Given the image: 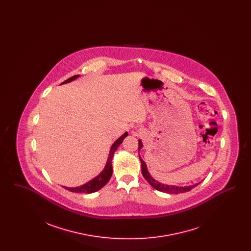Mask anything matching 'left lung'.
<instances>
[{
    "label": "left lung",
    "mask_w": 251,
    "mask_h": 251,
    "mask_svg": "<svg viewBox=\"0 0 251 251\" xmlns=\"http://www.w3.org/2000/svg\"><path fill=\"white\" fill-rule=\"evenodd\" d=\"M138 144H139L138 150H140V149L143 147L141 140L138 141ZM139 158H140V161H141V170H142V174H143L144 178H145V179H146L153 188H155L156 190H158V191L165 192V193H169V194L184 193V192L190 191L191 189L195 188L197 185H199V184L201 183V182H200V183H196V184H193V185H190V186H184V187H182V186H181V187H179V186H174V185H167V184L161 183V182L157 181V180H155V179H153V178L151 176V174H150L149 171H148V168H147V166H146L145 162H144L143 160H142V158H141L140 156H139Z\"/></svg>",
    "instance_id": "obj_1"
}]
</instances>
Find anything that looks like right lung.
<instances>
[{"label": "right lung", "instance_id": "1", "mask_svg": "<svg viewBox=\"0 0 251 251\" xmlns=\"http://www.w3.org/2000/svg\"><path fill=\"white\" fill-rule=\"evenodd\" d=\"M79 75H75L72 76L70 79L66 80L65 82H63L62 84H67L70 83L73 80H75L76 78H78ZM128 135V132H125L123 135H121L120 138L112 145L111 150H110V153H109V157L107 159V163L106 166L104 167V169L100 173V175H98L96 178H94L91 180H89L88 182L84 183V185L79 186V187H65L67 190L69 191L73 192V193H86V194H90V193H94V192L99 191L100 188H102L106 183L108 180L111 178L112 173H113V167H112V158L114 156L115 151H117L118 147L120 146V144L122 143L123 139Z\"/></svg>", "mask_w": 251, "mask_h": 251}]
</instances>
